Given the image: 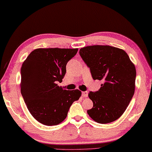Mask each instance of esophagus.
I'll return each mask as SVG.
<instances>
[{
	"label": "esophagus",
	"instance_id": "esophagus-1",
	"mask_svg": "<svg viewBox=\"0 0 152 152\" xmlns=\"http://www.w3.org/2000/svg\"><path fill=\"white\" fill-rule=\"evenodd\" d=\"M82 96L83 97H87L88 96V92L87 91L82 92Z\"/></svg>",
	"mask_w": 152,
	"mask_h": 152
}]
</instances>
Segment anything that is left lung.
Returning <instances> with one entry per match:
<instances>
[{
	"instance_id": "8db88e82",
	"label": "left lung",
	"mask_w": 152,
	"mask_h": 152,
	"mask_svg": "<svg viewBox=\"0 0 152 152\" xmlns=\"http://www.w3.org/2000/svg\"><path fill=\"white\" fill-rule=\"evenodd\" d=\"M80 57L94 80H102L98 91L88 93L93 107L87 113L96 122L115 121L125 112L134 93L136 69L128 54L110 46L94 45L80 49Z\"/></svg>"
}]
</instances>
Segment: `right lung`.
<instances>
[{
	"label": "right lung",
	"instance_id": "1",
	"mask_svg": "<svg viewBox=\"0 0 152 152\" xmlns=\"http://www.w3.org/2000/svg\"><path fill=\"white\" fill-rule=\"evenodd\" d=\"M78 48H38L27 56L21 67V93L32 116L43 125L52 126L66 118L81 92L59 86L66 65Z\"/></svg>",
	"mask_w": 152,
	"mask_h": 152
}]
</instances>
